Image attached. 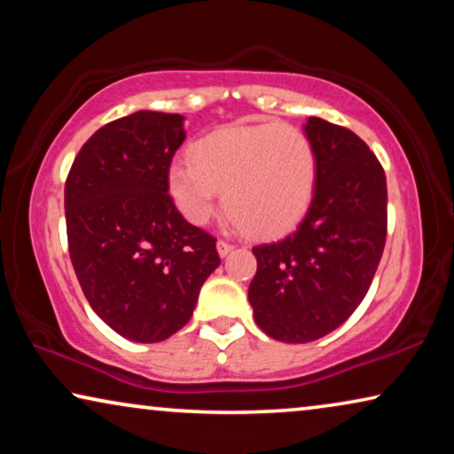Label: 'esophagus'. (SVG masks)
Instances as JSON below:
<instances>
[{
  "instance_id": "obj_1",
  "label": "esophagus",
  "mask_w": 454,
  "mask_h": 454,
  "mask_svg": "<svg viewBox=\"0 0 454 454\" xmlns=\"http://www.w3.org/2000/svg\"><path fill=\"white\" fill-rule=\"evenodd\" d=\"M231 250H233V246L229 244V241H216V252H219L221 258H225Z\"/></svg>"
}]
</instances>
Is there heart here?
Segmentation results:
<instances>
[{"label": "heart", "mask_w": 454, "mask_h": 454, "mask_svg": "<svg viewBox=\"0 0 454 454\" xmlns=\"http://www.w3.org/2000/svg\"><path fill=\"white\" fill-rule=\"evenodd\" d=\"M318 159L301 129L281 123L231 126L207 136L192 160H173L167 188L192 225H204L219 207L256 238H277L308 213Z\"/></svg>", "instance_id": "heart-1"}]
</instances>
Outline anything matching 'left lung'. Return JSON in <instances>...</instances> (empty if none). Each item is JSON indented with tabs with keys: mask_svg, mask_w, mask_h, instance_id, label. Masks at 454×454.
Segmentation results:
<instances>
[{
	"mask_svg": "<svg viewBox=\"0 0 454 454\" xmlns=\"http://www.w3.org/2000/svg\"><path fill=\"white\" fill-rule=\"evenodd\" d=\"M318 159L306 216L281 241L252 247L254 320L283 343H309L339 328L368 294L387 241V177L351 129L308 117Z\"/></svg>",
	"mask_w": 454,
	"mask_h": 454,
	"instance_id": "obj_1",
	"label": "left lung"
}]
</instances>
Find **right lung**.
Segmentation results:
<instances>
[{
	"mask_svg": "<svg viewBox=\"0 0 454 454\" xmlns=\"http://www.w3.org/2000/svg\"><path fill=\"white\" fill-rule=\"evenodd\" d=\"M184 115L136 111L97 129L66 179L70 258L90 308L134 343L188 325L221 264L216 239L190 225L167 194L185 140Z\"/></svg>",
	"mask_w": 454,
	"mask_h": 454,
	"instance_id": "obj_1",
	"label": "right lung"
}]
</instances>
